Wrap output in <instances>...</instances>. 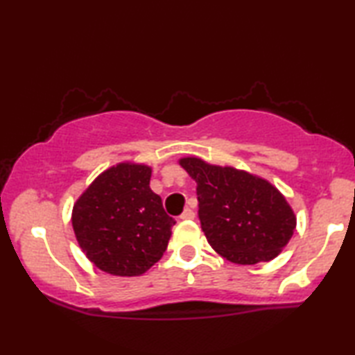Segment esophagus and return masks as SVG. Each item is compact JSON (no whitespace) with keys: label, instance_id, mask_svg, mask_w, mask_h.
<instances>
[{"label":"esophagus","instance_id":"34e87169","mask_svg":"<svg viewBox=\"0 0 355 355\" xmlns=\"http://www.w3.org/2000/svg\"><path fill=\"white\" fill-rule=\"evenodd\" d=\"M194 218H196V213H194V209H191V208H184V211L182 213V216H180V219H183V220H191Z\"/></svg>","mask_w":355,"mask_h":355}]
</instances>
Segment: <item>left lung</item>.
I'll list each match as a JSON object with an SVG mask.
<instances>
[{
  "instance_id": "obj_1",
  "label": "left lung",
  "mask_w": 355,
  "mask_h": 355,
  "mask_svg": "<svg viewBox=\"0 0 355 355\" xmlns=\"http://www.w3.org/2000/svg\"><path fill=\"white\" fill-rule=\"evenodd\" d=\"M180 164L196 180L202 230L218 254L238 264L279 255L293 236L296 218L271 183L199 158H183Z\"/></svg>"
}]
</instances>
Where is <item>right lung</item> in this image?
Returning <instances> with one entry per match:
<instances>
[{
	"mask_svg": "<svg viewBox=\"0 0 355 355\" xmlns=\"http://www.w3.org/2000/svg\"><path fill=\"white\" fill-rule=\"evenodd\" d=\"M152 169L117 164L105 171L73 207L78 244L95 266L112 275H141L167 249L175 219L150 189Z\"/></svg>",
	"mask_w": 355,
	"mask_h": 355,
	"instance_id": "right-lung-1",
	"label": "right lung"
}]
</instances>
